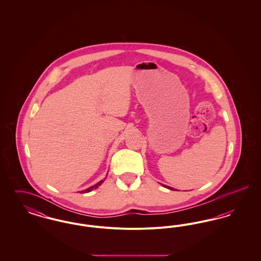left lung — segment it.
Returning a JSON list of instances; mask_svg holds the SVG:
<instances>
[{
  "mask_svg": "<svg viewBox=\"0 0 261 261\" xmlns=\"http://www.w3.org/2000/svg\"><path fill=\"white\" fill-rule=\"evenodd\" d=\"M162 186H164V187H165V188H167V189H169V190H175V189H173V188H171V187L165 186V185H163V184H162Z\"/></svg>",
  "mask_w": 261,
  "mask_h": 261,
  "instance_id": "1",
  "label": "left lung"
}]
</instances>
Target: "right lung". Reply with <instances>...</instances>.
I'll return each instance as SVG.
<instances>
[{
  "mask_svg": "<svg viewBox=\"0 0 261 261\" xmlns=\"http://www.w3.org/2000/svg\"><path fill=\"white\" fill-rule=\"evenodd\" d=\"M103 180H105V179H103ZM103 180H100V181L98 182L96 185L90 187V188H88V189L84 190V191H80V193H81V194H85V193H89V192H91V191H92V190H94V189H97L98 187L100 186V185L103 183Z\"/></svg>",
  "mask_w": 261,
  "mask_h": 261,
  "instance_id": "obj_1",
  "label": "right lung"
}]
</instances>
